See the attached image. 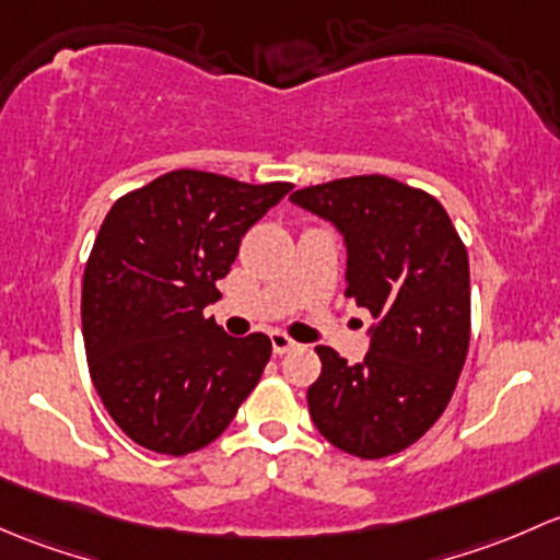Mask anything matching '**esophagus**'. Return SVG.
Instances as JSON below:
<instances>
[{"mask_svg":"<svg viewBox=\"0 0 560 560\" xmlns=\"http://www.w3.org/2000/svg\"><path fill=\"white\" fill-rule=\"evenodd\" d=\"M269 339H272L275 355H282V353H288V350L296 348V342H293V339L288 337V334H282V331H272V334H269Z\"/></svg>","mask_w":560,"mask_h":560,"instance_id":"esophagus-1","label":"esophagus"}]
</instances>
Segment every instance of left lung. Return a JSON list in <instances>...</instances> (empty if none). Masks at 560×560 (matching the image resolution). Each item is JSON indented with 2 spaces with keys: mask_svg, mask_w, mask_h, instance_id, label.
Here are the masks:
<instances>
[{
  "mask_svg": "<svg viewBox=\"0 0 560 560\" xmlns=\"http://www.w3.org/2000/svg\"><path fill=\"white\" fill-rule=\"evenodd\" d=\"M348 247V288L377 320L361 364L315 348L313 423L339 451L374 460L407 451L440 420L471 331L469 256L445 207L385 175H355L291 194Z\"/></svg>",
  "mask_w": 560,
  "mask_h": 560,
  "instance_id": "obj_1",
  "label": "left lung"
}]
</instances>
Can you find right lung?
<instances>
[{
	"mask_svg": "<svg viewBox=\"0 0 560 560\" xmlns=\"http://www.w3.org/2000/svg\"><path fill=\"white\" fill-rule=\"evenodd\" d=\"M175 170L109 207L83 272V342L94 388L129 440L161 455L226 431L272 355L267 334L234 339L212 318L247 229L291 191Z\"/></svg>",
	"mask_w": 560,
	"mask_h": 560,
	"instance_id": "obj_1",
	"label": "right lung"
}]
</instances>
